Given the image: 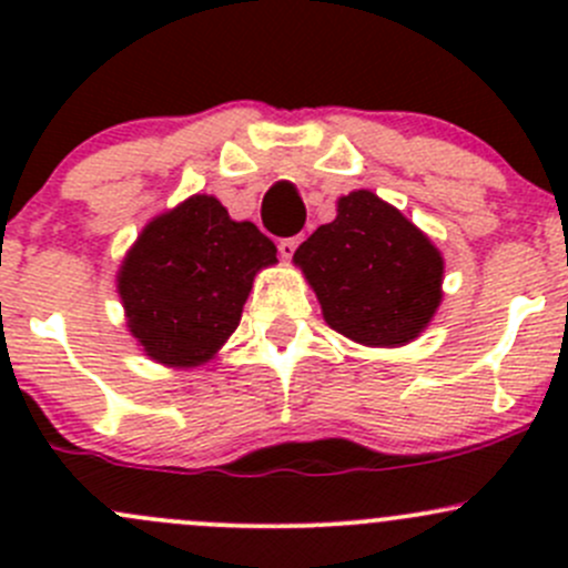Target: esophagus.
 I'll return each mask as SVG.
<instances>
[{"mask_svg": "<svg viewBox=\"0 0 568 568\" xmlns=\"http://www.w3.org/2000/svg\"><path fill=\"white\" fill-rule=\"evenodd\" d=\"M300 244H302V236L283 239V242L277 244V250H280V255L285 257V261H291V257H294V252H296V247H300Z\"/></svg>", "mask_w": 568, "mask_h": 568, "instance_id": "esophagus-1", "label": "esophagus"}]
</instances>
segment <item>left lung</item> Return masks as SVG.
Instances as JSON below:
<instances>
[{
  "mask_svg": "<svg viewBox=\"0 0 568 568\" xmlns=\"http://www.w3.org/2000/svg\"><path fill=\"white\" fill-rule=\"evenodd\" d=\"M294 263L326 324L363 346H406L443 302V252L371 189L337 197V216L300 244Z\"/></svg>",
  "mask_w": 568,
  "mask_h": 568,
  "instance_id": "left-lung-1",
  "label": "left lung"
}]
</instances>
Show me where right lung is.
<instances>
[{"mask_svg": "<svg viewBox=\"0 0 568 568\" xmlns=\"http://www.w3.org/2000/svg\"><path fill=\"white\" fill-rule=\"evenodd\" d=\"M274 263L277 247L252 222L192 194L153 216L120 261L125 326L153 363L197 368L236 332L255 274Z\"/></svg>", "mask_w": 568, "mask_h": 568, "instance_id": "add662e5", "label": "right lung"}]
</instances>
